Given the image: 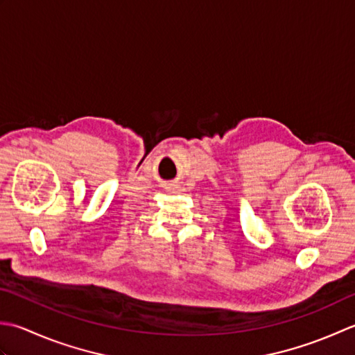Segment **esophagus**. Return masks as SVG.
Returning <instances> with one entry per match:
<instances>
[{
	"label": "esophagus",
	"mask_w": 355,
	"mask_h": 355,
	"mask_svg": "<svg viewBox=\"0 0 355 355\" xmlns=\"http://www.w3.org/2000/svg\"><path fill=\"white\" fill-rule=\"evenodd\" d=\"M176 188H179V187H176Z\"/></svg>",
	"instance_id": "esophagus-1"
}]
</instances>
